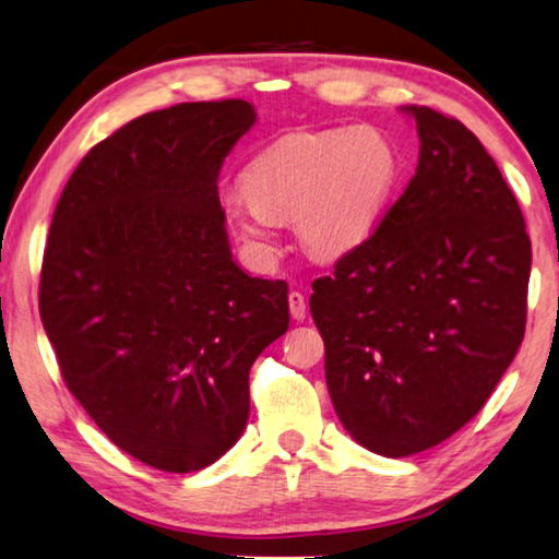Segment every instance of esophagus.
Returning a JSON list of instances; mask_svg holds the SVG:
<instances>
[{
  "instance_id": "1",
  "label": "esophagus",
  "mask_w": 559,
  "mask_h": 559,
  "mask_svg": "<svg viewBox=\"0 0 559 559\" xmlns=\"http://www.w3.org/2000/svg\"><path fill=\"white\" fill-rule=\"evenodd\" d=\"M288 308H290V316H294V321H306L308 304H306L304 294H298V290H290V294H288Z\"/></svg>"
}]
</instances>
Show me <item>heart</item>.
Masks as SVG:
<instances>
[{
  "mask_svg": "<svg viewBox=\"0 0 559 559\" xmlns=\"http://www.w3.org/2000/svg\"><path fill=\"white\" fill-rule=\"evenodd\" d=\"M401 179V156L373 127L294 134L243 171V192L224 201L228 224L253 251H273V221L294 218L318 255L358 248L383 218Z\"/></svg>",
  "mask_w": 559,
  "mask_h": 559,
  "instance_id": "obj_1",
  "label": "heart"
}]
</instances>
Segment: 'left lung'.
<instances>
[{
  "label": "left lung",
  "mask_w": 559,
  "mask_h": 559,
  "mask_svg": "<svg viewBox=\"0 0 559 559\" xmlns=\"http://www.w3.org/2000/svg\"><path fill=\"white\" fill-rule=\"evenodd\" d=\"M420 158L368 241L313 281L343 428L385 457L471 423L525 335L533 248L515 193L471 129L407 106Z\"/></svg>",
  "instance_id": "8db88e82"
}]
</instances>
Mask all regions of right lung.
I'll return each instance as SVG.
<instances>
[{"label": "right lung", "instance_id": "right-lung-1", "mask_svg": "<svg viewBox=\"0 0 559 559\" xmlns=\"http://www.w3.org/2000/svg\"><path fill=\"white\" fill-rule=\"evenodd\" d=\"M243 99L144 114L99 141L61 191L39 316L61 378L123 453L197 473L241 438L248 370L288 331V283L231 259L218 171Z\"/></svg>", "mask_w": 559, "mask_h": 559}]
</instances>
